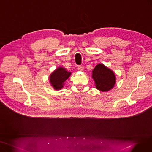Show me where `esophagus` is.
Instances as JSON below:
<instances>
[{"instance_id":"obj_1","label":"esophagus","mask_w":152,"mask_h":152,"mask_svg":"<svg viewBox=\"0 0 152 152\" xmlns=\"http://www.w3.org/2000/svg\"><path fill=\"white\" fill-rule=\"evenodd\" d=\"M83 69H84L83 66H80V65L78 66V70H79V71H83Z\"/></svg>"}]
</instances>
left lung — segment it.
Returning a JSON list of instances; mask_svg holds the SVG:
<instances>
[{
  "label": "left lung",
  "instance_id": "left-lung-1",
  "mask_svg": "<svg viewBox=\"0 0 152 152\" xmlns=\"http://www.w3.org/2000/svg\"><path fill=\"white\" fill-rule=\"evenodd\" d=\"M92 77L95 81L96 89L101 92H108L116 83V77L113 72L102 64L95 66L92 71Z\"/></svg>",
  "mask_w": 152,
  "mask_h": 152
}]
</instances>
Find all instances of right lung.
<instances>
[{
	"label": "right lung",
	"instance_id": "1",
	"mask_svg": "<svg viewBox=\"0 0 152 152\" xmlns=\"http://www.w3.org/2000/svg\"><path fill=\"white\" fill-rule=\"evenodd\" d=\"M71 75V72L66 71L64 67H58L54 70L49 77L50 83L55 90H60L64 87V82L68 79Z\"/></svg>",
	"mask_w": 152,
	"mask_h": 152
}]
</instances>
